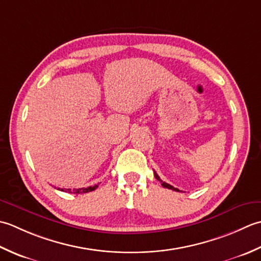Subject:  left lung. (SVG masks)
I'll return each mask as SVG.
<instances>
[{"mask_svg":"<svg viewBox=\"0 0 261 261\" xmlns=\"http://www.w3.org/2000/svg\"><path fill=\"white\" fill-rule=\"evenodd\" d=\"M154 177H155L158 180H159V181H160L161 182V185L163 186V187L164 188H168V189H172V190H174V191H180L178 188H174V187H172V186L171 185H169V184H167V182H164V181H162V180L160 179V177H159V175L156 174V172L155 171H154Z\"/></svg>","mask_w":261,"mask_h":261,"instance_id":"obj_1","label":"left lung"}]
</instances>
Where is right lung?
Wrapping results in <instances>:
<instances>
[{
  "instance_id": "add662e5",
  "label": "right lung",
  "mask_w": 261,
  "mask_h": 261,
  "mask_svg": "<svg viewBox=\"0 0 261 261\" xmlns=\"http://www.w3.org/2000/svg\"><path fill=\"white\" fill-rule=\"evenodd\" d=\"M99 187V184L98 185H94V186H90V187H88V188H79V189H75L74 188L73 190L72 189H60V190H62V191H66V193H73V194H84V193H89V191H92V190H95Z\"/></svg>"
}]
</instances>
